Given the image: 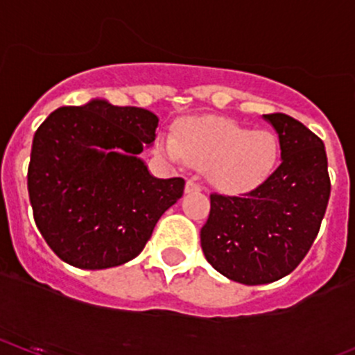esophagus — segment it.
Returning <instances> with one entry per match:
<instances>
[{"mask_svg":"<svg viewBox=\"0 0 355 355\" xmlns=\"http://www.w3.org/2000/svg\"><path fill=\"white\" fill-rule=\"evenodd\" d=\"M200 190H202V185L196 180H189L187 185H185V192L187 193H196V192H200Z\"/></svg>","mask_w":355,"mask_h":355,"instance_id":"obj_1","label":"esophagus"}]
</instances>
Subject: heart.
<instances>
[{
  "label": "heart",
  "mask_w": 355,
  "mask_h": 355,
  "mask_svg": "<svg viewBox=\"0 0 355 355\" xmlns=\"http://www.w3.org/2000/svg\"><path fill=\"white\" fill-rule=\"evenodd\" d=\"M159 149L173 162L211 166L221 187L243 190L259 185L274 170L279 143L274 134L253 130L226 119H199L182 128L180 137L166 132Z\"/></svg>",
  "instance_id": "b5f03b06"
}]
</instances>
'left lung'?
<instances>
[{
	"mask_svg": "<svg viewBox=\"0 0 355 355\" xmlns=\"http://www.w3.org/2000/svg\"><path fill=\"white\" fill-rule=\"evenodd\" d=\"M263 117L279 134L281 165L248 192H212L207 223L200 230L207 262L246 286L279 281L300 266L330 199L323 141L286 114Z\"/></svg>",
	"mask_w": 355,
	"mask_h": 355,
	"instance_id": "8db88e82",
	"label": "left lung"
}]
</instances>
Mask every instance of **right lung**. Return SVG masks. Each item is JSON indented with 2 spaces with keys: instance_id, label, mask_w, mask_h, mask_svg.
<instances>
[{
  "instance_id": "obj_1",
  "label": "right lung",
  "mask_w": 355,
  "mask_h": 355,
  "mask_svg": "<svg viewBox=\"0 0 355 355\" xmlns=\"http://www.w3.org/2000/svg\"><path fill=\"white\" fill-rule=\"evenodd\" d=\"M158 117L92 100L61 107L33 136L27 173L33 219L52 252L88 270L136 259L185 180L155 178L141 158Z\"/></svg>"
}]
</instances>
